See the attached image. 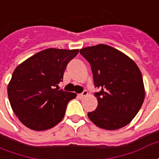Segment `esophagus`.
I'll return each mask as SVG.
<instances>
[{"mask_svg":"<svg viewBox=\"0 0 159 159\" xmlns=\"http://www.w3.org/2000/svg\"><path fill=\"white\" fill-rule=\"evenodd\" d=\"M88 94H89V93H88V91H87V90H84L83 93H80L79 97H80V98H82V99H83V98H84V97H86L87 95H88Z\"/></svg>","mask_w":159,"mask_h":159,"instance_id":"34e87169","label":"esophagus"}]
</instances>
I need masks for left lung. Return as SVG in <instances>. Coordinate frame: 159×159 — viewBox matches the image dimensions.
Here are the masks:
<instances>
[{
  "instance_id": "left-lung-1",
  "label": "left lung",
  "mask_w": 159,
  "mask_h": 159,
  "mask_svg": "<svg viewBox=\"0 0 159 159\" xmlns=\"http://www.w3.org/2000/svg\"><path fill=\"white\" fill-rule=\"evenodd\" d=\"M80 53L89 62L98 107L88 117L96 126L107 130L126 126L140 109L145 99L143 78L139 67L129 56L106 44L87 47Z\"/></svg>"
}]
</instances>
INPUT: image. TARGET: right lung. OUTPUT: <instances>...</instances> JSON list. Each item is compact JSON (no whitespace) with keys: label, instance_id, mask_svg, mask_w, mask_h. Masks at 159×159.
Here are the masks:
<instances>
[{"label":"right lung","instance_id":"right-lung-1","mask_svg":"<svg viewBox=\"0 0 159 159\" xmlns=\"http://www.w3.org/2000/svg\"><path fill=\"white\" fill-rule=\"evenodd\" d=\"M78 52V49L48 48L16 67L7 94L12 111L27 128L48 129L63 119L67 104L76 94L59 90L58 84L62 82L67 64Z\"/></svg>","mask_w":159,"mask_h":159}]
</instances>
